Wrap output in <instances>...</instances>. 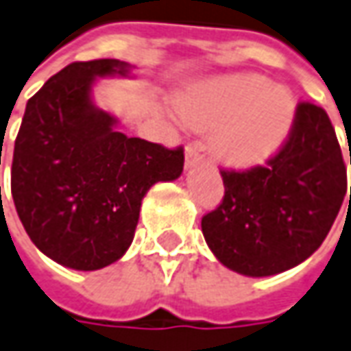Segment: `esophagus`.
<instances>
[{"label":"esophagus","mask_w":351,"mask_h":351,"mask_svg":"<svg viewBox=\"0 0 351 351\" xmlns=\"http://www.w3.org/2000/svg\"><path fill=\"white\" fill-rule=\"evenodd\" d=\"M202 161V154H199V149L195 147V145H188L186 147V169H192L197 163Z\"/></svg>","instance_id":"obj_1"}]
</instances>
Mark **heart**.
Returning <instances> with one entry per match:
<instances>
[{
  "mask_svg": "<svg viewBox=\"0 0 351 351\" xmlns=\"http://www.w3.org/2000/svg\"><path fill=\"white\" fill-rule=\"evenodd\" d=\"M178 115L194 128H215L209 149L221 163L250 169L282 147L294 125L295 101L282 86L245 73L195 86L178 99Z\"/></svg>",
  "mask_w": 351,
  "mask_h": 351,
  "instance_id": "b5f03b06",
  "label": "heart"
}]
</instances>
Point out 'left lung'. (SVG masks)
<instances>
[{
  "instance_id": "obj_1",
  "label": "left lung",
  "mask_w": 351,
  "mask_h": 351,
  "mask_svg": "<svg viewBox=\"0 0 351 351\" xmlns=\"http://www.w3.org/2000/svg\"><path fill=\"white\" fill-rule=\"evenodd\" d=\"M221 176L223 202L204 215L202 232L217 259L245 276L278 275L306 261L323 244L348 190L335 126L309 101L298 104L292 130L267 167Z\"/></svg>"
}]
</instances>
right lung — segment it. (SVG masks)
Masks as SVG:
<instances>
[{
    "label": "right lung",
    "instance_id": "right-lung-1",
    "mask_svg": "<svg viewBox=\"0 0 351 351\" xmlns=\"http://www.w3.org/2000/svg\"><path fill=\"white\" fill-rule=\"evenodd\" d=\"M119 59L71 63L26 104L11 194L34 245L59 265L97 271L125 256L140 206L156 182L176 180L184 149L117 132L92 101L95 78L128 76Z\"/></svg>",
    "mask_w": 351,
    "mask_h": 351
}]
</instances>
